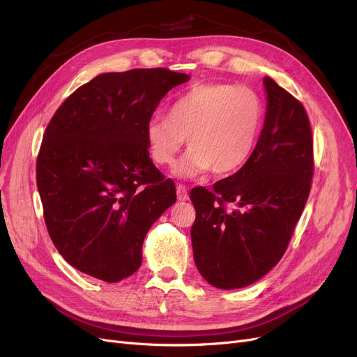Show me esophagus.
<instances>
[{"mask_svg": "<svg viewBox=\"0 0 357 357\" xmlns=\"http://www.w3.org/2000/svg\"><path fill=\"white\" fill-rule=\"evenodd\" d=\"M188 198H189L188 188L185 185H177V199L178 201H186Z\"/></svg>", "mask_w": 357, "mask_h": 357, "instance_id": "esophagus-1", "label": "esophagus"}]
</instances>
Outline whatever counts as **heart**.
<instances>
[{"instance_id": "obj_1", "label": "heart", "mask_w": 357, "mask_h": 357, "mask_svg": "<svg viewBox=\"0 0 357 357\" xmlns=\"http://www.w3.org/2000/svg\"><path fill=\"white\" fill-rule=\"evenodd\" d=\"M264 116V101L250 88L226 82L195 84L171 105L168 117H153L146 125L150 158L158 165H172L188 137L190 149L176 169L178 176L208 169L231 174L253 153Z\"/></svg>"}]
</instances>
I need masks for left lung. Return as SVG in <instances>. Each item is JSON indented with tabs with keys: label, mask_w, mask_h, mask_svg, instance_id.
I'll list each match as a JSON object with an SVG mask.
<instances>
[{
	"label": "left lung",
	"mask_w": 357,
	"mask_h": 357,
	"mask_svg": "<svg viewBox=\"0 0 357 357\" xmlns=\"http://www.w3.org/2000/svg\"><path fill=\"white\" fill-rule=\"evenodd\" d=\"M264 84L266 114L250 158L213 190H190L193 259L218 289L245 287L271 271L310 195L314 158L307 112L273 79Z\"/></svg>",
	"instance_id": "1"
}]
</instances>
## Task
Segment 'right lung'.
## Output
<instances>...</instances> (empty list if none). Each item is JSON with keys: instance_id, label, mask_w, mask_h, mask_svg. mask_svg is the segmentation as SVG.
I'll return each mask as SVG.
<instances>
[{"instance_id": "right-lung-1", "label": "right lung", "mask_w": 357, "mask_h": 357, "mask_svg": "<svg viewBox=\"0 0 357 357\" xmlns=\"http://www.w3.org/2000/svg\"><path fill=\"white\" fill-rule=\"evenodd\" d=\"M188 74L137 68L96 75L61 104L37 156L50 238L79 271L107 283L142 265L146 234L176 202V185L149 158L146 125Z\"/></svg>"}]
</instances>
